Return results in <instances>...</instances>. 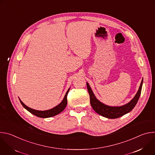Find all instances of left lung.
<instances>
[{"label": "left lung", "instance_id": "left-lung-1", "mask_svg": "<svg viewBox=\"0 0 155 155\" xmlns=\"http://www.w3.org/2000/svg\"><path fill=\"white\" fill-rule=\"evenodd\" d=\"M142 84L143 79L141 81L139 90L134 98L127 104L119 107H112L102 103L96 97L88 83H86V86L88 93H89L90 94V103L94 111L104 117L110 119H115L121 117L124 115L130 112L134 108L141 94Z\"/></svg>", "mask_w": 155, "mask_h": 155}]
</instances>
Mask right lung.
Listing matches in <instances>:
<instances>
[{
  "instance_id": "1",
  "label": "right lung",
  "mask_w": 155,
  "mask_h": 155,
  "mask_svg": "<svg viewBox=\"0 0 155 155\" xmlns=\"http://www.w3.org/2000/svg\"><path fill=\"white\" fill-rule=\"evenodd\" d=\"M69 90H70V88L68 90V91L66 92V94H65L63 100L59 105H58L57 106L54 107V108H53L51 109L44 110V111H40V110H37L32 109V108L28 107L27 105H26L23 102L20 100V99H19V101H20L21 104H22V105L23 106V107L25 108H26L28 111H29L32 114H33L38 117H40V118H50V117H54V116L60 114L64 110V108H65V107H66V105H67V104H68L67 96H68V94L69 91Z\"/></svg>"
}]
</instances>
